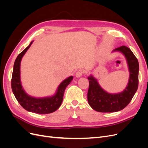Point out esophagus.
<instances>
[{"mask_svg":"<svg viewBox=\"0 0 148 148\" xmlns=\"http://www.w3.org/2000/svg\"><path fill=\"white\" fill-rule=\"evenodd\" d=\"M85 72H86V71H85V70H84L81 69V70H78L77 71V73H76V74H75L76 77H77V78L81 77L84 73H85Z\"/></svg>","mask_w":148,"mask_h":148,"instance_id":"34e87169","label":"esophagus"}]
</instances>
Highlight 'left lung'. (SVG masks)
Here are the masks:
<instances>
[{"label": "left lung", "instance_id": "obj_1", "mask_svg": "<svg viewBox=\"0 0 148 148\" xmlns=\"http://www.w3.org/2000/svg\"><path fill=\"white\" fill-rule=\"evenodd\" d=\"M112 52H121L125 56L129 70V80L123 91L112 94L106 91L92 75L88 77V102L94 110L99 112H115L123 109L132 101L138 87L139 63L132 51L122 46Z\"/></svg>", "mask_w": 148, "mask_h": 148}]
</instances>
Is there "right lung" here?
Returning a JSON list of instances; mask_svg holds the SVG:
<instances>
[{
	"label": "right lung",
	"instance_id": "add662e5",
	"mask_svg": "<svg viewBox=\"0 0 148 148\" xmlns=\"http://www.w3.org/2000/svg\"><path fill=\"white\" fill-rule=\"evenodd\" d=\"M29 45L17 56L13 65L12 78V89L13 95L21 107L28 112L39 114H47L52 113L59 108L62 101L65 89L73 79V76H70L64 79L57 91L52 96L44 97H35L31 96L25 92L22 86L20 79V64L22 58L32 44Z\"/></svg>",
	"mask_w": 148,
	"mask_h": 148
}]
</instances>
